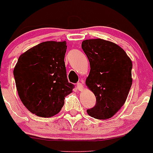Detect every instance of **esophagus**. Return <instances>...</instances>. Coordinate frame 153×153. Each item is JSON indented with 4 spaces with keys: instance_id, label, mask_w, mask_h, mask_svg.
I'll list each match as a JSON object with an SVG mask.
<instances>
[{
    "instance_id": "obj_1",
    "label": "esophagus",
    "mask_w": 153,
    "mask_h": 153,
    "mask_svg": "<svg viewBox=\"0 0 153 153\" xmlns=\"http://www.w3.org/2000/svg\"><path fill=\"white\" fill-rule=\"evenodd\" d=\"M77 88H78V91H81L83 89V85L81 83H77Z\"/></svg>"
}]
</instances>
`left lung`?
Wrapping results in <instances>:
<instances>
[{
  "instance_id": "obj_1",
  "label": "left lung",
  "mask_w": 153,
  "mask_h": 153,
  "mask_svg": "<svg viewBox=\"0 0 153 153\" xmlns=\"http://www.w3.org/2000/svg\"><path fill=\"white\" fill-rule=\"evenodd\" d=\"M82 48L90 63L85 84L94 94L97 103L87 110L91 117L110 118L126 102L132 84V62L115 43L101 38L85 40Z\"/></svg>"
}]
</instances>
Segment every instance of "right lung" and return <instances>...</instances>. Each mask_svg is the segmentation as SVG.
I'll return each instance as SVG.
<instances>
[{
    "instance_id": "obj_1",
    "label": "right lung",
    "mask_w": 153,
    "mask_h": 153,
    "mask_svg": "<svg viewBox=\"0 0 153 153\" xmlns=\"http://www.w3.org/2000/svg\"><path fill=\"white\" fill-rule=\"evenodd\" d=\"M66 41H46L20 55L14 69L18 94L33 114L50 117L59 113L74 85L67 78Z\"/></svg>"
}]
</instances>
